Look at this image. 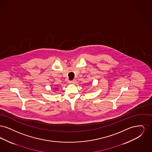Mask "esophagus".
I'll list each match as a JSON object with an SVG mask.
<instances>
[{
	"label": "esophagus",
	"mask_w": 152,
	"mask_h": 152,
	"mask_svg": "<svg viewBox=\"0 0 152 152\" xmlns=\"http://www.w3.org/2000/svg\"><path fill=\"white\" fill-rule=\"evenodd\" d=\"M75 82H76V80H73L72 81H69V84H74Z\"/></svg>",
	"instance_id": "obj_1"
}]
</instances>
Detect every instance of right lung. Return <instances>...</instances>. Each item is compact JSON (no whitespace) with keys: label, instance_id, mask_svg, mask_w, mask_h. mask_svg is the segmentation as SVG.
<instances>
[{"label":"right lung","instance_id":"1","mask_svg":"<svg viewBox=\"0 0 152 152\" xmlns=\"http://www.w3.org/2000/svg\"><path fill=\"white\" fill-rule=\"evenodd\" d=\"M54 89H55V90H56H56H57V89H58V88H55Z\"/></svg>","mask_w":152,"mask_h":152}]
</instances>
